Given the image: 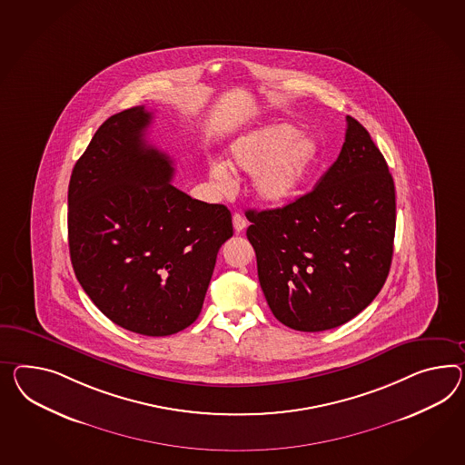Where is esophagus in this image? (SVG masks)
<instances>
[{"label": "esophagus", "instance_id": "esophagus-1", "mask_svg": "<svg viewBox=\"0 0 465 465\" xmlns=\"http://www.w3.org/2000/svg\"><path fill=\"white\" fill-rule=\"evenodd\" d=\"M232 226H234L236 232H241V231H244L246 226H248V221L242 215L236 213V214L232 215Z\"/></svg>", "mask_w": 465, "mask_h": 465}]
</instances>
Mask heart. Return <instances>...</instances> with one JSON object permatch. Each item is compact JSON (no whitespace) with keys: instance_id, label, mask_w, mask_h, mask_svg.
<instances>
[{"instance_id":"heart-1","label":"heart","mask_w":465,"mask_h":465,"mask_svg":"<svg viewBox=\"0 0 465 465\" xmlns=\"http://www.w3.org/2000/svg\"><path fill=\"white\" fill-rule=\"evenodd\" d=\"M234 167L253 175L252 192L258 201L282 205L295 199L310 170L319 158V144L307 134H298L288 123L268 124L239 136L231 146ZM219 191L232 192L236 179L224 162L211 168Z\"/></svg>"}]
</instances>
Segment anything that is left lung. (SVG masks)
Instances as JSON below:
<instances>
[{
    "instance_id": "8db88e82",
    "label": "left lung",
    "mask_w": 465,
    "mask_h": 465,
    "mask_svg": "<svg viewBox=\"0 0 465 465\" xmlns=\"http://www.w3.org/2000/svg\"><path fill=\"white\" fill-rule=\"evenodd\" d=\"M246 217L262 293L290 329L322 332L342 325L370 305L388 278L393 177L368 130L351 116L342 150L313 191Z\"/></svg>"
}]
</instances>
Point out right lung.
I'll list each match as a JSON object with an SVG mask.
<instances>
[{
    "mask_svg": "<svg viewBox=\"0 0 465 465\" xmlns=\"http://www.w3.org/2000/svg\"><path fill=\"white\" fill-rule=\"evenodd\" d=\"M152 120L136 106L99 126L72 170L67 224L74 273L95 307L163 337L199 317L232 219L170 183L172 160L144 138Z\"/></svg>",
    "mask_w": 465,
    "mask_h": 465,
    "instance_id": "1",
    "label": "right lung"
}]
</instances>
